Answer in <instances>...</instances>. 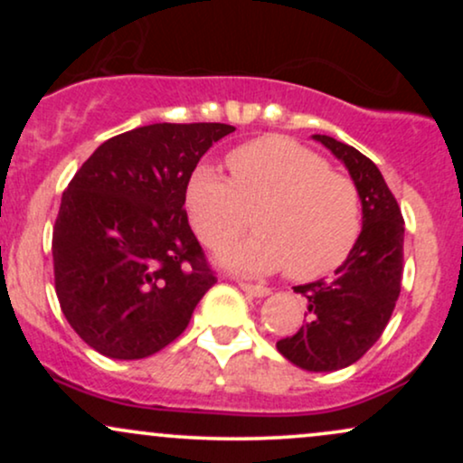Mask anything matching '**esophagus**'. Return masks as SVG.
<instances>
[{
	"mask_svg": "<svg viewBox=\"0 0 463 463\" xmlns=\"http://www.w3.org/2000/svg\"><path fill=\"white\" fill-rule=\"evenodd\" d=\"M243 291H248L250 296H257V298H263V296H269V289L263 285H252V283H239Z\"/></svg>",
	"mask_w": 463,
	"mask_h": 463,
	"instance_id": "obj_1",
	"label": "esophagus"
}]
</instances>
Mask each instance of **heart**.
I'll use <instances>...</instances> for the list:
<instances>
[{
  "instance_id": "b5f03b06",
  "label": "heart",
  "mask_w": 463,
  "mask_h": 463,
  "mask_svg": "<svg viewBox=\"0 0 463 463\" xmlns=\"http://www.w3.org/2000/svg\"><path fill=\"white\" fill-rule=\"evenodd\" d=\"M231 178L211 167L191 174L184 206L191 226L209 248L226 246L257 211L261 235L222 250L226 268L276 272L313 280L348 259L361 232L354 183L331 172L320 154L285 137H263L228 154Z\"/></svg>"
}]
</instances>
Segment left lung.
<instances>
[{
	"label": "left lung",
	"instance_id": "1",
	"mask_svg": "<svg viewBox=\"0 0 463 463\" xmlns=\"http://www.w3.org/2000/svg\"><path fill=\"white\" fill-rule=\"evenodd\" d=\"M344 163L359 191L361 232L328 280L294 287L307 300V324L276 342L287 361L309 372L353 365L374 346L394 311L402 279V222L398 202L368 156L326 135H313Z\"/></svg>",
	"mask_w": 463,
	"mask_h": 463
}]
</instances>
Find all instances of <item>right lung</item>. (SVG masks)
I'll use <instances>...</instances> for the list:
<instances>
[{
    "label": "right lung",
    "instance_id": "1",
    "mask_svg": "<svg viewBox=\"0 0 463 463\" xmlns=\"http://www.w3.org/2000/svg\"><path fill=\"white\" fill-rule=\"evenodd\" d=\"M228 124H152L104 141L61 200L52 254L67 322L110 359H143L187 328L217 283L184 194Z\"/></svg>",
    "mask_w": 463,
    "mask_h": 463
}]
</instances>
